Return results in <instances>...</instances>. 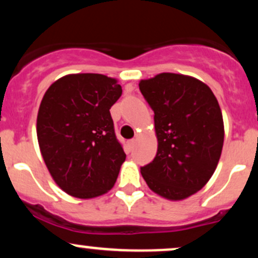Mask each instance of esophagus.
Masks as SVG:
<instances>
[{"label":"esophagus","instance_id":"obj_1","mask_svg":"<svg viewBox=\"0 0 258 258\" xmlns=\"http://www.w3.org/2000/svg\"><path fill=\"white\" fill-rule=\"evenodd\" d=\"M127 144H128L130 150L133 149V147H135V144H136V139H130V141L127 142Z\"/></svg>","mask_w":258,"mask_h":258}]
</instances>
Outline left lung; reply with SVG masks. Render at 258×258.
I'll list each match as a JSON object with an SVG mask.
<instances>
[{"mask_svg": "<svg viewBox=\"0 0 258 258\" xmlns=\"http://www.w3.org/2000/svg\"><path fill=\"white\" fill-rule=\"evenodd\" d=\"M154 110L158 152L141 167L148 186L168 200H183L209 182L220 161L224 125L217 98L200 80L161 73L141 80Z\"/></svg>", "mask_w": 258, "mask_h": 258, "instance_id": "left-lung-1", "label": "left lung"}]
</instances>
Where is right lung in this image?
<instances>
[{
	"instance_id": "obj_1",
	"label": "right lung",
	"mask_w": 258,
	"mask_h": 258,
	"mask_svg": "<svg viewBox=\"0 0 258 258\" xmlns=\"http://www.w3.org/2000/svg\"><path fill=\"white\" fill-rule=\"evenodd\" d=\"M116 79L70 74L49 86L37 114V141L52 178L67 194L92 199L108 193L126 154L110 108L121 97Z\"/></svg>"
}]
</instances>
